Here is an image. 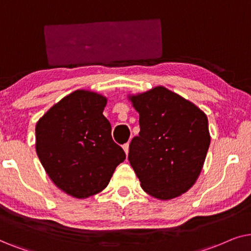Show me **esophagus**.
<instances>
[{"label": "esophagus", "instance_id": "obj_1", "mask_svg": "<svg viewBox=\"0 0 251 251\" xmlns=\"http://www.w3.org/2000/svg\"><path fill=\"white\" fill-rule=\"evenodd\" d=\"M123 149H124V151H125L126 155H128V151H129V143H128V142L125 143V145L123 146Z\"/></svg>", "mask_w": 251, "mask_h": 251}]
</instances>
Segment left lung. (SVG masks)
Wrapping results in <instances>:
<instances>
[{"label": "left lung", "mask_w": 251, "mask_h": 251, "mask_svg": "<svg viewBox=\"0 0 251 251\" xmlns=\"http://www.w3.org/2000/svg\"><path fill=\"white\" fill-rule=\"evenodd\" d=\"M127 99L140 115L128 160L142 189L162 201L188 192L201 175L210 146L208 117L164 86Z\"/></svg>", "instance_id": "left-lung-1"}]
</instances>
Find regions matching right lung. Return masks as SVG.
Segmentation results:
<instances>
[{
	"instance_id": "1",
	"label": "right lung",
	"mask_w": 251,
	"mask_h": 251,
	"mask_svg": "<svg viewBox=\"0 0 251 251\" xmlns=\"http://www.w3.org/2000/svg\"><path fill=\"white\" fill-rule=\"evenodd\" d=\"M108 99L78 89L53 104L35 126V150L56 187L75 199H87L108 186L126 158L111 138L103 116Z\"/></svg>"
}]
</instances>
